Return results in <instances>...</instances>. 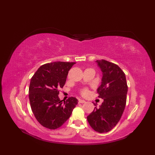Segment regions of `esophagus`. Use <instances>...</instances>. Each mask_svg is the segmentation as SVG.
Wrapping results in <instances>:
<instances>
[{
	"mask_svg": "<svg viewBox=\"0 0 155 155\" xmlns=\"http://www.w3.org/2000/svg\"><path fill=\"white\" fill-rule=\"evenodd\" d=\"M85 102H86V101H85L84 100H79V103H84Z\"/></svg>",
	"mask_w": 155,
	"mask_h": 155,
	"instance_id": "obj_1",
	"label": "esophagus"
}]
</instances>
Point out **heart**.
Returning <instances> with one entry per match:
<instances>
[{"instance_id":"b5f03b06","label":"heart","mask_w":155,"mask_h":155,"mask_svg":"<svg viewBox=\"0 0 155 155\" xmlns=\"http://www.w3.org/2000/svg\"><path fill=\"white\" fill-rule=\"evenodd\" d=\"M81 93H82V94H83V95H86V94H88V90L86 89V88H84V89L82 90Z\"/></svg>"}]
</instances>
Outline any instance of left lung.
<instances>
[{"mask_svg":"<svg viewBox=\"0 0 155 155\" xmlns=\"http://www.w3.org/2000/svg\"><path fill=\"white\" fill-rule=\"evenodd\" d=\"M96 62L103 72L97 93L104 101L98 108L94 107L87 120L95 131L104 133L111 130L120 120L126 105L128 87L125 74L118 65L105 60Z\"/></svg>","mask_w":155,"mask_h":155,"instance_id":"1","label":"left lung"}]
</instances>
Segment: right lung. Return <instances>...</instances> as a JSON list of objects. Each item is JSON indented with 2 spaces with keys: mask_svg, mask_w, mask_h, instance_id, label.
<instances>
[{
  "mask_svg": "<svg viewBox=\"0 0 155 155\" xmlns=\"http://www.w3.org/2000/svg\"><path fill=\"white\" fill-rule=\"evenodd\" d=\"M74 64L60 61L45 64L31 78L28 97L32 111L38 123L49 129L61 127L78 104L75 97L62 102L58 96V89L64 87L68 71Z\"/></svg>",
  "mask_w": 155,
  "mask_h": 155,
  "instance_id": "1",
  "label": "right lung"
}]
</instances>
